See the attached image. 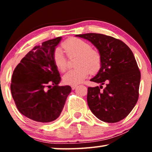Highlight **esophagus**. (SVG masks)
Masks as SVG:
<instances>
[{
    "label": "esophagus",
    "instance_id": "obj_1",
    "mask_svg": "<svg viewBox=\"0 0 152 152\" xmlns=\"http://www.w3.org/2000/svg\"><path fill=\"white\" fill-rule=\"evenodd\" d=\"M77 87V86L76 85H75V86H71V88H72V90H75V89Z\"/></svg>",
    "mask_w": 152,
    "mask_h": 152
}]
</instances>
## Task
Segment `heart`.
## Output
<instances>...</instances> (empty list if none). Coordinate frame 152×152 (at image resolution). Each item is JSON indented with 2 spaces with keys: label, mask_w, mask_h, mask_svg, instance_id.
<instances>
[{
  "label": "heart",
  "mask_w": 152,
  "mask_h": 152,
  "mask_svg": "<svg viewBox=\"0 0 152 152\" xmlns=\"http://www.w3.org/2000/svg\"><path fill=\"white\" fill-rule=\"evenodd\" d=\"M62 49L69 58L76 57L75 67L63 77L64 84L71 86L82 82L89 74H94L101 67V55L96 50L91 48L88 42L77 38L68 39L62 43ZM53 63L60 72H64L67 68V61L59 48H57L53 56Z\"/></svg>",
  "instance_id": "b5f03b06"
}]
</instances>
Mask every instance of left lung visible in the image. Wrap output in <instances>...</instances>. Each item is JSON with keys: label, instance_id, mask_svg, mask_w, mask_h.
Segmentation results:
<instances>
[{"label": "left lung", "instance_id": "1", "mask_svg": "<svg viewBox=\"0 0 152 152\" xmlns=\"http://www.w3.org/2000/svg\"><path fill=\"white\" fill-rule=\"evenodd\" d=\"M93 43L101 55V68L91 80L100 86L88 87L87 102L92 113L108 123L127 116L139 96L140 72L131 49L122 41L97 33L77 34ZM106 83L103 90L101 86Z\"/></svg>", "mask_w": 152, "mask_h": 152}]
</instances>
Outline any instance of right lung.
<instances>
[{"mask_svg":"<svg viewBox=\"0 0 152 152\" xmlns=\"http://www.w3.org/2000/svg\"><path fill=\"white\" fill-rule=\"evenodd\" d=\"M61 37L44 41L29 52L16 66L10 88L22 115L39 122L55 120L61 114L70 86H59L61 77L53 63L55 48Z\"/></svg>","mask_w":152,"mask_h":152,"instance_id":"obj_1","label":"right lung"}]
</instances>
